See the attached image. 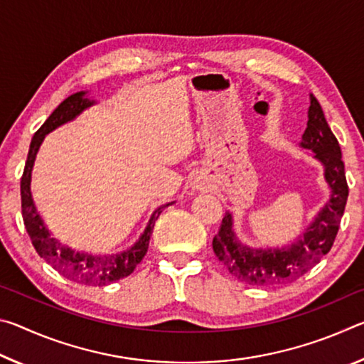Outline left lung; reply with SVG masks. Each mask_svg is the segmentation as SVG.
Masks as SVG:
<instances>
[{
    "mask_svg": "<svg viewBox=\"0 0 364 364\" xmlns=\"http://www.w3.org/2000/svg\"><path fill=\"white\" fill-rule=\"evenodd\" d=\"M300 147L311 151L324 168V180L331 189L329 199L310 225L292 244L282 247H250L234 232L230 212L225 213L220 231L213 237V252L228 271L245 284H286L304 276L331 250L348 197L345 167L338 141L331 132L318 100L310 95L308 122Z\"/></svg>",
    "mask_w": 364,
    "mask_h": 364,
    "instance_id": "left-lung-1",
    "label": "left lung"
}]
</instances>
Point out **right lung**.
Masks as SVG:
<instances>
[{"mask_svg": "<svg viewBox=\"0 0 364 364\" xmlns=\"http://www.w3.org/2000/svg\"><path fill=\"white\" fill-rule=\"evenodd\" d=\"M86 93L88 91H78V93L64 100L56 107V110L48 117V120L43 123L40 130L33 134L32 143H30L26 168H23V175L21 180V199L23 225H26V230L30 239H32V244L35 250L38 252V255L45 258V262L51 264L54 269H58L64 278L78 282V284L101 287L122 278H127V276L133 273L136 264L144 258L147 247H149L154 223H156V220L162 213L164 208L171 205L173 202H168V204L156 208L138 241L132 247H128L123 252H117V254L93 255L88 254V252H80L70 249L69 245H64L56 237L51 236V231L48 230L41 215L36 210L32 197V189H30L33 164L43 139H45L48 133L56 130L58 127L64 125L67 122L77 119L83 110L95 106L96 101L90 100Z\"/></svg>", "mask_w": 364, "mask_h": 364, "instance_id": "right-lung-1", "label": "right lung"}]
</instances>
